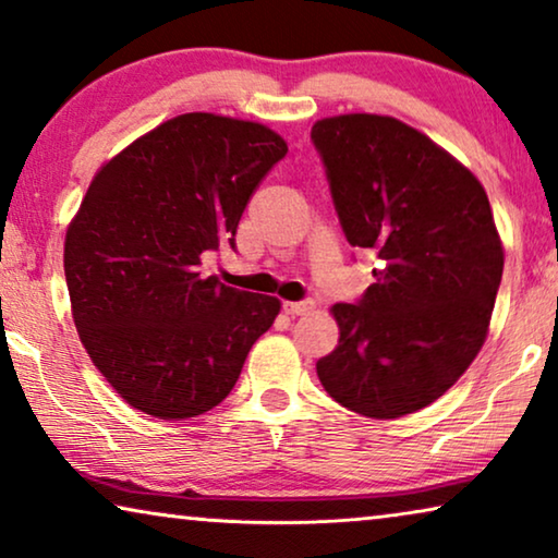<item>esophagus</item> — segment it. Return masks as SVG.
<instances>
[{
  "mask_svg": "<svg viewBox=\"0 0 558 558\" xmlns=\"http://www.w3.org/2000/svg\"><path fill=\"white\" fill-rule=\"evenodd\" d=\"M313 307L315 305L311 301H303V303H286L282 305V311H286V315H290V318H295V315H307Z\"/></svg>",
  "mask_w": 558,
  "mask_h": 558,
  "instance_id": "obj_1",
  "label": "esophagus"
}]
</instances>
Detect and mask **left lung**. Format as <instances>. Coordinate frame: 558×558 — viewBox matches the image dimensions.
<instances>
[{"label": "left lung", "instance_id": "8db88e82", "mask_svg": "<svg viewBox=\"0 0 558 558\" xmlns=\"http://www.w3.org/2000/svg\"><path fill=\"white\" fill-rule=\"evenodd\" d=\"M311 137L340 226L380 257L376 282L330 307L340 338L315 363L348 411L401 418L446 393L488 336L504 243L476 174L388 114L323 118Z\"/></svg>", "mask_w": 558, "mask_h": 558}]
</instances>
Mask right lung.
<instances>
[{
  "instance_id": "right-lung-1",
  "label": "right lung",
  "mask_w": 558,
  "mask_h": 558,
  "mask_svg": "<svg viewBox=\"0 0 558 558\" xmlns=\"http://www.w3.org/2000/svg\"><path fill=\"white\" fill-rule=\"evenodd\" d=\"M288 143L260 122L187 112L95 172L64 235L74 328L107 384L153 418L210 411L280 313L272 295L203 278L235 247L255 187Z\"/></svg>"
}]
</instances>
